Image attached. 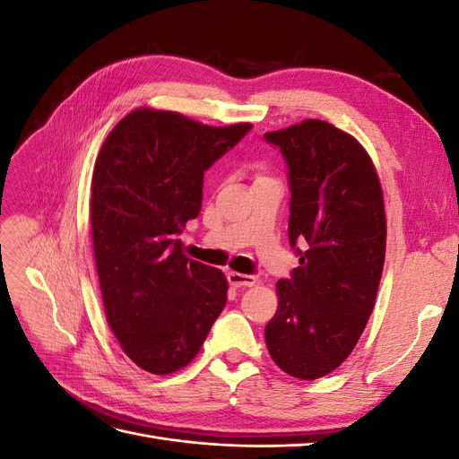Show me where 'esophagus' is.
I'll list each match as a JSON object with an SVG mask.
<instances>
[{
	"instance_id": "obj_1",
	"label": "esophagus",
	"mask_w": 459,
	"mask_h": 459,
	"mask_svg": "<svg viewBox=\"0 0 459 459\" xmlns=\"http://www.w3.org/2000/svg\"><path fill=\"white\" fill-rule=\"evenodd\" d=\"M228 281L231 287H253L256 283L255 275H245L238 272H230L228 273Z\"/></svg>"
}]
</instances>
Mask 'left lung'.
<instances>
[{
    "instance_id": "1",
    "label": "left lung",
    "mask_w": 459,
    "mask_h": 459,
    "mask_svg": "<svg viewBox=\"0 0 459 459\" xmlns=\"http://www.w3.org/2000/svg\"><path fill=\"white\" fill-rule=\"evenodd\" d=\"M264 137L287 162L289 241L299 255L290 280L275 285L280 304L264 333L273 362L312 381L349 358L375 307L386 247L383 189L366 149L325 120Z\"/></svg>"
}]
</instances>
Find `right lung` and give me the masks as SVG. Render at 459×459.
Here are the masks:
<instances>
[{"instance_id":"1","label":"right lung","mask_w":459,"mask_h":459,"mask_svg":"<svg viewBox=\"0 0 459 459\" xmlns=\"http://www.w3.org/2000/svg\"><path fill=\"white\" fill-rule=\"evenodd\" d=\"M253 124L206 126L135 108L110 130L91 178V235L107 322L135 366L186 368L228 300L226 275L182 253L203 176Z\"/></svg>"}]
</instances>
